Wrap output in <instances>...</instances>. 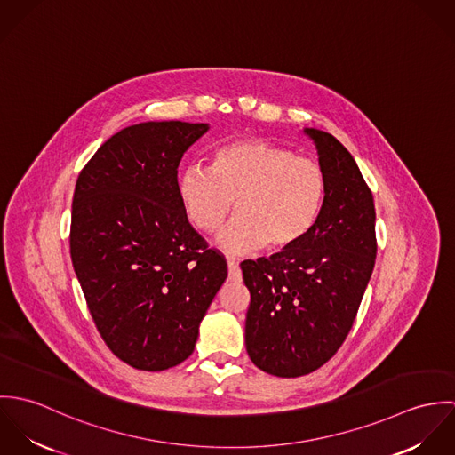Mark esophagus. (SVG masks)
I'll list each match as a JSON object with an SVG mask.
<instances>
[{"mask_svg":"<svg viewBox=\"0 0 455 455\" xmlns=\"http://www.w3.org/2000/svg\"><path fill=\"white\" fill-rule=\"evenodd\" d=\"M228 271H229V278L231 280H238L240 278V266L238 262L231 258H228Z\"/></svg>","mask_w":455,"mask_h":455,"instance_id":"34e87169","label":"esophagus"}]
</instances>
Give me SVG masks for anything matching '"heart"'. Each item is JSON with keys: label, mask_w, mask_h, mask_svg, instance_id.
<instances>
[{"label": "heart", "mask_w": 455, "mask_h": 455, "mask_svg": "<svg viewBox=\"0 0 455 455\" xmlns=\"http://www.w3.org/2000/svg\"><path fill=\"white\" fill-rule=\"evenodd\" d=\"M188 220L213 233L233 208L238 215L217 243L231 254L266 247L287 251L314 228L325 196L321 166L259 138L220 145L208 168L189 166L179 177Z\"/></svg>", "instance_id": "heart-1"}]
</instances>
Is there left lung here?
I'll use <instances>...</instances> for the list:
<instances>
[{
	"label": "left lung",
	"instance_id": "left-lung-1",
	"mask_svg": "<svg viewBox=\"0 0 455 455\" xmlns=\"http://www.w3.org/2000/svg\"><path fill=\"white\" fill-rule=\"evenodd\" d=\"M315 141L325 196L310 233L269 259L243 260L251 291L245 345L269 375H308L338 352L355 321L377 258L375 203L350 152L329 132Z\"/></svg>",
	"mask_w": 455,
	"mask_h": 455
}]
</instances>
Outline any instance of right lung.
Listing matches in <instances>:
<instances>
[{"mask_svg": "<svg viewBox=\"0 0 455 455\" xmlns=\"http://www.w3.org/2000/svg\"><path fill=\"white\" fill-rule=\"evenodd\" d=\"M208 124L141 123L108 138L82 168L69 254L107 347L141 371L195 350L199 323L228 276L224 256L186 217L179 164Z\"/></svg>", "mask_w": 455, "mask_h": 455, "instance_id": "right-lung-1", "label": "right lung"}]
</instances>
